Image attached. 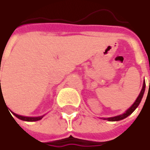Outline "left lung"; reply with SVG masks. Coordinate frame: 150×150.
Masks as SVG:
<instances>
[{
	"instance_id": "1",
	"label": "left lung",
	"mask_w": 150,
	"mask_h": 150,
	"mask_svg": "<svg viewBox=\"0 0 150 150\" xmlns=\"http://www.w3.org/2000/svg\"><path fill=\"white\" fill-rule=\"evenodd\" d=\"M150 86V84H149ZM144 91H145V81L144 82V85H143V89H142V91L140 92V94H139V96H138V97L137 98V100H136V102H134L133 105L126 111V112L123 113V114H121V115H119V116H115V117H112V118H107V119H104V120H108V121H119V120H123L125 118H126L127 116H129L130 114H132V112H134V110L138 107V105H139V103L141 102L142 101V98H143V96H144Z\"/></svg>"
}]
</instances>
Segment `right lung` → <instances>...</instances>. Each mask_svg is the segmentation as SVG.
<instances>
[{
  "mask_svg": "<svg viewBox=\"0 0 150 150\" xmlns=\"http://www.w3.org/2000/svg\"><path fill=\"white\" fill-rule=\"evenodd\" d=\"M13 114H14V116H16L18 119L25 120V121H38V120H40L42 118V116H40V117H25V116L18 115L16 113H13Z\"/></svg>",
  "mask_w": 150,
  "mask_h": 150,
  "instance_id": "right-lung-1",
  "label": "right lung"
}]
</instances>
